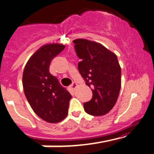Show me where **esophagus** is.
Here are the masks:
<instances>
[{"label":"esophagus","mask_w":154,"mask_h":154,"mask_svg":"<svg viewBox=\"0 0 154 154\" xmlns=\"http://www.w3.org/2000/svg\"><path fill=\"white\" fill-rule=\"evenodd\" d=\"M70 87H71V89H72V90H74L76 88H77V83H75V82H74V83H73V84H71V86H70Z\"/></svg>","instance_id":"esophagus-1"}]
</instances>
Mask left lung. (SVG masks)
I'll return each instance as SVG.
<instances>
[{
  "label": "left lung",
  "mask_w": 154,
  "mask_h": 154,
  "mask_svg": "<svg viewBox=\"0 0 154 154\" xmlns=\"http://www.w3.org/2000/svg\"><path fill=\"white\" fill-rule=\"evenodd\" d=\"M81 61L78 70L93 92L91 100L84 104L87 113L104 116L114 107L121 89V67L117 56L100 43L84 38L73 41Z\"/></svg>",
  "instance_id": "obj_1"
}]
</instances>
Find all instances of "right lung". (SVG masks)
Returning <instances> with one entry per match:
<instances>
[{
  "label": "right lung",
  "instance_id": "obj_1",
  "mask_svg": "<svg viewBox=\"0 0 154 154\" xmlns=\"http://www.w3.org/2000/svg\"><path fill=\"white\" fill-rule=\"evenodd\" d=\"M58 43L45 45L30 57L23 74L25 96L34 112L49 123L59 122L68 112L71 95L49 72L51 60L64 50Z\"/></svg>",
  "mask_w": 154,
  "mask_h": 154
}]
</instances>
